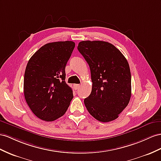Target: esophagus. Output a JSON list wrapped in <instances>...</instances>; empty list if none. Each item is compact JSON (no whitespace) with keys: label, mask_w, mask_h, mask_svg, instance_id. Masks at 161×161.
<instances>
[{"label":"esophagus","mask_w":161,"mask_h":161,"mask_svg":"<svg viewBox=\"0 0 161 161\" xmlns=\"http://www.w3.org/2000/svg\"><path fill=\"white\" fill-rule=\"evenodd\" d=\"M80 84H74L73 85V88H74V89L75 90H77V89H79V88H80Z\"/></svg>","instance_id":"34e87169"}]
</instances>
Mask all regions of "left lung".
Wrapping results in <instances>:
<instances>
[{"label": "left lung", "instance_id": "1", "mask_svg": "<svg viewBox=\"0 0 161 161\" xmlns=\"http://www.w3.org/2000/svg\"><path fill=\"white\" fill-rule=\"evenodd\" d=\"M77 49L91 73L92 88L84 99L86 109L100 122L116 120L131 97V74L127 60L106 41H82Z\"/></svg>", "mask_w": 161, "mask_h": 161}]
</instances>
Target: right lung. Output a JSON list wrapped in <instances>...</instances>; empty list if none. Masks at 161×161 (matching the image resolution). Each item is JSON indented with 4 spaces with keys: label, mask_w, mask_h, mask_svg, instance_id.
Masks as SVG:
<instances>
[{
    "label": "right lung",
    "mask_w": 161,
    "mask_h": 161,
    "mask_svg": "<svg viewBox=\"0 0 161 161\" xmlns=\"http://www.w3.org/2000/svg\"><path fill=\"white\" fill-rule=\"evenodd\" d=\"M75 45L71 41L47 43L28 62L24 97L41 120L52 122L63 116L73 99V90L65 82V67Z\"/></svg>",
    "instance_id": "1"
}]
</instances>
